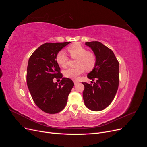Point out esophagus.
<instances>
[{"mask_svg": "<svg viewBox=\"0 0 147 147\" xmlns=\"http://www.w3.org/2000/svg\"><path fill=\"white\" fill-rule=\"evenodd\" d=\"M74 84H75V85H76V84H77V83H78V82L77 81H75H75H74Z\"/></svg>", "mask_w": 147, "mask_h": 147, "instance_id": "obj_1", "label": "esophagus"}]
</instances>
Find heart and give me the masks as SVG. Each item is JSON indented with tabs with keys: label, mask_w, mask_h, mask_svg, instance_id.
<instances>
[{
	"label": "heart",
	"mask_w": 147,
	"mask_h": 147,
	"mask_svg": "<svg viewBox=\"0 0 147 147\" xmlns=\"http://www.w3.org/2000/svg\"><path fill=\"white\" fill-rule=\"evenodd\" d=\"M67 50L70 56L74 59H77L74 68H69L64 71L66 77L72 80H77L86 70L87 72L91 71L95 67L96 58L94 53L88 51L85 48L80 44H75L68 47ZM56 63L62 67H66L68 64L69 57L64 51H60L56 56Z\"/></svg>",
	"instance_id": "1"
}]
</instances>
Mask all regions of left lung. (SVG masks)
<instances>
[{"instance_id":"1","label":"left lung","mask_w":147,"mask_h":147,"mask_svg":"<svg viewBox=\"0 0 147 147\" xmlns=\"http://www.w3.org/2000/svg\"><path fill=\"white\" fill-rule=\"evenodd\" d=\"M96 58L95 67L87 75L93 84L82 82L84 86L83 97L90 110L100 111L108 107L116 95L119 84V63L113 52L99 42H86Z\"/></svg>"}]
</instances>
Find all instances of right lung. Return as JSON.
Returning <instances> with one entry per match:
<instances>
[{
	"instance_id": "obj_1",
	"label": "right lung",
	"mask_w": 147,
	"mask_h": 147,
	"mask_svg": "<svg viewBox=\"0 0 147 147\" xmlns=\"http://www.w3.org/2000/svg\"><path fill=\"white\" fill-rule=\"evenodd\" d=\"M70 42L45 43L29 57L27 68V84L35 104L43 112L55 114L63 110L74 83L63 78L56 56ZM62 78L59 84L52 79Z\"/></svg>"
}]
</instances>
